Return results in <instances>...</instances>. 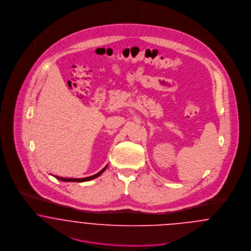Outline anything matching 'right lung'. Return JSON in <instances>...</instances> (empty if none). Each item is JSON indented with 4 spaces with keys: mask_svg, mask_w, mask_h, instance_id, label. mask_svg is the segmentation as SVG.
<instances>
[{
    "mask_svg": "<svg viewBox=\"0 0 251 251\" xmlns=\"http://www.w3.org/2000/svg\"><path fill=\"white\" fill-rule=\"evenodd\" d=\"M106 167H104L103 169H101L100 172H98L97 174L95 175H93V176H89V177H86V178H81V179H72V178H63V177H58V176H54V178H56L57 179H59V180H62V181H76V182H83V181H88V180H90V179H95L97 177H99L100 175H101L103 172H104V170L106 169ZM53 176V175H52Z\"/></svg>",
    "mask_w": 251,
    "mask_h": 251,
    "instance_id": "right-lung-1",
    "label": "right lung"
}]
</instances>
